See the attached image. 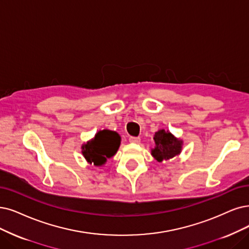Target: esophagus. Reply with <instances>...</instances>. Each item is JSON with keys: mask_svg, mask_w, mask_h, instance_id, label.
I'll list each match as a JSON object with an SVG mask.
<instances>
[{"mask_svg": "<svg viewBox=\"0 0 249 249\" xmlns=\"http://www.w3.org/2000/svg\"><path fill=\"white\" fill-rule=\"evenodd\" d=\"M129 142H132V143H139V142H141V137L130 136V137H129Z\"/></svg>", "mask_w": 249, "mask_h": 249, "instance_id": "1", "label": "esophagus"}]
</instances>
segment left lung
<instances>
[{
	"mask_svg": "<svg viewBox=\"0 0 249 249\" xmlns=\"http://www.w3.org/2000/svg\"><path fill=\"white\" fill-rule=\"evenodd\" d=\"M156 146L152 150V155L158 162L169 160L178 156L181 151V141L176 139L170 132L159 130L154 136Z\"/></svg>",
	"mask_w": 249,
	"mask_h": 249,
	"instance_id": "obj_1",
	"label": "left lung"
}]
</instances>
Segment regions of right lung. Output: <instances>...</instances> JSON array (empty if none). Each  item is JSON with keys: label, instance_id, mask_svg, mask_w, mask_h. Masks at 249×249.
I'll use <instances>...</instances> for the list:
<instances>
[{"label": "right lung", "instance_id": "right-lung-1", "mask_svg": "<svg viewBox=\"0 0 249 249\" xmlns=\"http://www.w3.org/2000/svg\"><path fill=\"white\" fill-rule=\"evenodd\" d=\"M119 145L120 136L117 132L101 130L95 134L93 140L82 146V153L89 163L100 166L107 158L113 157L117 153Z\"/></svg>", "mask_w": 249, "mask_h": 249}]
</instances>
